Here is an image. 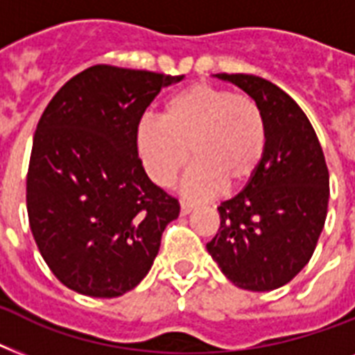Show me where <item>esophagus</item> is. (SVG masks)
Segmentation results:
<instances>
[{
  "label": "esophagus",
  "instance_id": "1",
  "mask_svg": "<svg viewBox=\"0 0 355 355\" xmlns=\"http://www.w3.org/2000/svg\"><path fill=\"white\" fill-rule=\"evenodd\" d=\"M191 210H193V205H189V202H186V200L180 202V214H182V216H188Z\"/></svg>",
  "mask_w": 355,
  "mask_h": 355
}]
</instances>
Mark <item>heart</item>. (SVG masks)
Returning <instances> with one entry per match:
<instances>
[{
    "label": "heart",
    "mask_w": 355,
    "mask_h": 355,
    "mask_svg": "<svg viewBox=\"0 0 355 355\" xmlns=\"http://www.w3.org/2000/svg\"><path fill=\"white\" fill-rule=\"evenodd\" d=\"M136 147L147 175L162 188L173 186L191 149L195 166L184 191L208 199L223 186L241 189L252 180L267 149V123L254 97L197 83L173 94L160 119H139Z\"/></svg>",
    "instance_id": "b5f03b06"
}]
</instances>
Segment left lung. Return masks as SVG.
Masks as SVG:
<instances>
[{"label": "left lung", "instance_id": "obj_1", "mask_svg": "<svg viewBox=\"0 0 355 355\" xmlns=\"http://www.w3.org/2000/svg\"><path fill=\"white\" fill-rule=\"evenodd\" d=\"M263 110L267 149L258 173L221 202V227L206 248L223 275L241 289L272 291L291 282L313 256L324 228L330 175L302 108L269 80L217 73Z\"/></svg>", "mask_w": 355, "mask_h": 355}]
</instances>
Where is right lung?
<instances>
[{
	"instance_id": "1",
	"label": "right lung",
	"mask_w": 355,
	"mask_h": 355,
	"mask_svg": "<svg viewBox=\"0 0 355 355\" xmlns=\"http://www.w3.org/2000/svg\"><path fill=\"white\" fill-rule=\"evenodd\" d=\"M182 80L97 64L55 94L36 125L31 232L51 272L73 291L121 297L149 272L180 205L144 169L136 125L164 86Z\"/></svg>"
}]
</instances>
